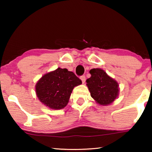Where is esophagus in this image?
<instances>
[{
    "mask_svg": "<svg viewBox=\"0 0 152 152\" xmlns=\"http://www.w3.org/2000/svg\"><path fill=\"white\" fill-rule=\"evenodd\" d=\"M80 79H81V80H82V82L83 84H84L85 82H86V77H85V75L81 76Z\"/></svg>",
    "mask_w": 152,
    "mask_h": 152,
    "instance_id": "1",
    "label": "esophagus"
}]
</instances>
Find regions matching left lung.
<instances>
[{"mask_svg":"<svg viewBox=\"0 0 152 152\" xmlns=\"http://www.w3.org/2000/svg\"><path fill=\"white\" fill-rule=\"evenodd\" d=\"M89 72L91 77L86 80V85L91 96L100 105L111 104L119 94L118 83L100 68H93Z\"/></svg>","mask_w":152,"mask_h":152,"instance_id":"1","label":"left lung"}]
</instances>
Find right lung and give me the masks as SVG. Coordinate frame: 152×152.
Wrapping results in <instances>:
<instances>
[{"mask_svg":"<svg viewBox=\"0 0 152 152\" xmlns=\"http://www.w3.org/2000/svg\"><path fill=\"white\" fill-rule=\"evenodd\" d=\"M82 84V81L74 72L66 68H58L45 74L36 84L37 96L50 109H64L69 101L74 87Z\"/></svg>","mask_w":152,"mask_h":152,"instance_id":"right-lung-1","label":"right lung"}]
</instances>
